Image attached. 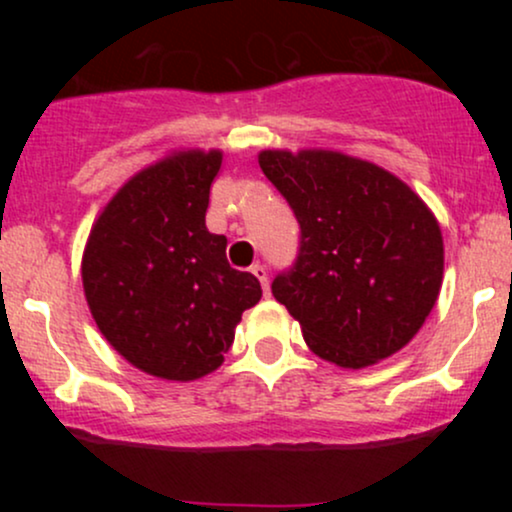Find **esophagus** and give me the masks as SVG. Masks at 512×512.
Listing matches in <instances>:
<instances>
[{
    "label": "esophagus",
    "mask_w": 512,
    "mask_h": 512,
    "mask_svg": "<svg viewBox=\"0 0 512 512\" xmlns=\"http://www.w3.org/2000/svg\"><path fill=\"white\" fill-rule=\"evenodd\" d=\"M252 274H255L257 281L262 284L264 296H269V274H267V269H264L262 264H252Z\"/></svg>",
    "instance_id": "obj_1"
}]
</instances>
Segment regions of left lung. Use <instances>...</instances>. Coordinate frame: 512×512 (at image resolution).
<instances>
[{"mask_svg":"<svg viewBox=\"0 0 512 512\" xmlns=\"http://www.w3.org/2000/svg\"><path fill=\"white\" fill-rule=\"evenodd\" d=\"M262 173L301 223V250L272 284L308 349L368 368L421 330L443 284V233L390 170L342 151L267 149Z\"/></svg>","mask_w":512,"mask_h":512,"instance_id":"1","label":"left lung"}]
</instances>
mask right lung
<instances>
[{
  "instance_id": "add662e5",
  "label": "right lung",
  "mask_w": 512,
  "mask_h": 512,
  "mask_svg": "<svg viewBox=\"0 0 512 512\" xmlns=\"http://www.w3.org/2000/svg\"><path fill=\"white\" fill-rule=\"evenodd\" d=\"M221 161L219 149L163 156L115 192L88 233V310L117 354L154 378L214 373L262 298L260 281L228 264L226 236L204 221Z\"/></svg>"
}]
</instances>
